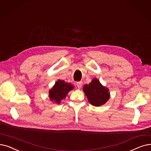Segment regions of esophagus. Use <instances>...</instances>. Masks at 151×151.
<instances>
[{"label": "esophagus", "instance_id": "esophagus-1", "mask_svg": "<svg viewBox=\"0 0 151 151\" xmlns=\"http://www.w3.org/2000/svg\"><path fill=\"white\" fill-rule=\"evenodd\" d=\"M82 85H83V82L82 81H79V82L76 83V86L78 89H80L82 87Z\"/></svg>", "mask_w": 151, "mask_h": 151}]
</instances>
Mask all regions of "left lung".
Segmentation results:
<instances>
[{"mask_svg": "<svg viewBox=\"0 0 151 151\" xmlns=\"http://www.w3.org/2000/svg\"><path fill=\"white\" fill-rule=\"evenodd\" d=\"M83 90L89 103L96 107L106 104L110 97L109 89L104 86L97 78L92 80L88 84H85Z\"/></svg>", "mask_w": 151, "mask_h": 151, "instance_id": "left-lung-1", "label": "left lung"}]
</instances>
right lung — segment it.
Instances as JSON below:
<instances>
[{"instance_id":"add662e5","label":"right lung","mask_w":151,"mask_h":151,"mask_svg":"<svg viewBox=\"0 0 151 151\" xmlns=\"http://www.w3.org/2000/svg\"><path fill=\"white\" fill-rule=\"evenodd\" d=\"M74 89L73 85L66 83L63 80H58L49 91L50 101L60 104L63 99L66 98L68 93Z\"/></svg>"}]
</instances>
